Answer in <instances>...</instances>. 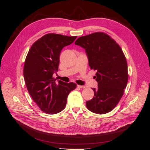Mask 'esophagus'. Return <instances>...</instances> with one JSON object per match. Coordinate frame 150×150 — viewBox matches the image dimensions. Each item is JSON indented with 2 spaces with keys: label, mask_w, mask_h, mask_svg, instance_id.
Segmentation results:
<instances>
[{
  "label": "esophagus",
  "mask_w": 150,
  "mask_h": 150,
  "mask_svg": "<svg viewBox=\"0 0 150 150\" xmlns=\"http://www.w3.org/2000/svg\"><path fill=\"white\" fill-rule=\"evenodd\" d=\"M78 87L79 88H81V89H84L86 88L84 86H81V85H78Z\"/></svg>",
  "instance_id": "esophagus-1"
}]
</instances>
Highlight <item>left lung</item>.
I'll list each match as a JSON object with an SVG mask.
<instances>
[{
	"instance_id": "obj_1",
	"label": "left lung",
	"mask_w": 150,
	"mask_h": 150,
	"mask_svg": "<svg viewBox=\"0 0 150 150\" xmlns=\"http://www.w3.org/2000/svg\"><path fill=\"white\" fill-rule=\"evenodd\" d=\"M75 44L85 49L91 69L96 70L98 88L86 105L96 114H106L115 108L124 93L128 79V66L122 49L110 35L94 33L82 36Z\"/></svg>"
}]
</instances>
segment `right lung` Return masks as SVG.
<instances>
[{"mask_svg": "<svg viewBox=\"0 0 150 150\" xmlns=\"http://www.w3.org/2000/svg\"><path fill=\"white\" fill-rule=\"evenodd\" d=\"M76 38L46 34L33 44L27 55L24 66L27 89L40 110L47 114H56L64 110L68 95L76 88L75 83L52 78L58 70L62 49Z\"/></svg>", "mask_w": 150, "mask_h": 150, "instance_id": "add662e5", "label": "right lung"}]
</instances>
